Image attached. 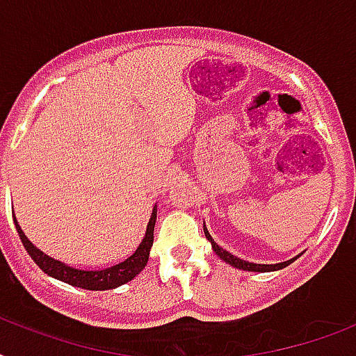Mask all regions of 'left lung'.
I'll use <instances>...</instances> for the list:
<instances>
[{
  "label": "left lung",
  "mask_w": 356,
  "mask_h": 356,
  "mask_svg": "<svg viewBox=\"0 0 356 356\" xmlns=\"http://www.w3.org/2000/svg\"><path fill=\"white\" fill-rule=\"evenodd\" d=\"M205 231V236L207 240L212 243V249H214V253L220 257L222 260H225L227 264L234 266V268H238V270H245V271H262V273H266V271H275V270H282V268H286L288 264H292L293 260L298 259H292V260H286V262H279V264H253V262H248V260H242L238 259V257H234V254H231L229 251H225L223 248H220L214 240H212V236L209 234V231H207V227L203 229Z\"/></svg>",
  "instance_id": "1"
}]
</instances>
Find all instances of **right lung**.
I'll list each match as a JSON object with an SVG mask.
<instances>
[{
  "instance_id": "obj_1",
  "label": "right lung",
  "mask_w": 356,
  "mask_h": 356,
  "mask_svg": "<svg viewBox=\"0 0 356 356\" xmlns=\"http://www.w3.org/2000/svg\"><path fill=\"white\" fill-rule=\"evenodd\" d=\"M155 222H156V207L151 212L149 223L145 229L144 240L140 242L138 249L134 251L129 259L111 268H103V270H79V268H72V266L64 264L60 260L51 259L49 254L36 248L31 243V240L24 234L22 227L14 218V225L19 234V240L24 243L25 251L29 253V257L36 262V266L40 268L44 273H47L53 279L58 281L68 282L72 286L85 288V290H111V288H118L125 282L133 281L134 277L138 275L140 271L144 270L147 260H149V251L153 245V231H155Z\"/></svg>"
}]
</instances>
